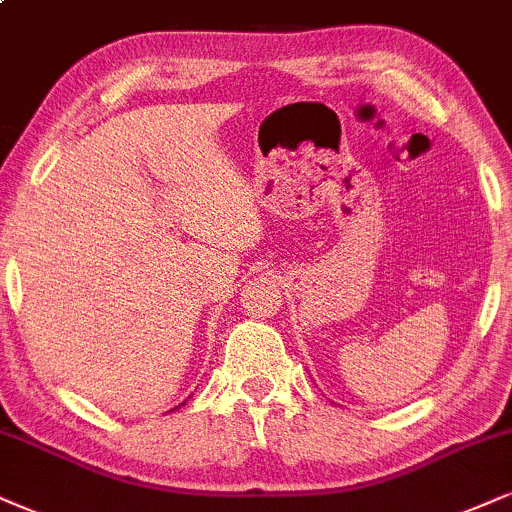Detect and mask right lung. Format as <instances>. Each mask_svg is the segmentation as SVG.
Segmentation results:
<instances>
[{
  "mask_svg": "<svg viewBox=\"0 0 512 512\" xmlns=\"http://www.w3.org/2000/svg\"><path fill=\"white\" fill-rule=\"evenodd\" d=\"M175 408H178V406H175ZM175 408H173V410H175Z\"/></svg>",
  "mask_w": 512,
  "mask_h": 512,
  "instance_id": "obj_1",
  "label": "right lung"
}]
</instances>
